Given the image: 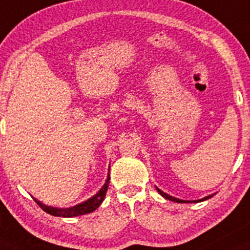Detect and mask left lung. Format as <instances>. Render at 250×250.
I'll return each mask as SVG.
<instances>
[{
	"instance_id": "8db88e82",
	"label": "left lung",
	"mask_w": 250,
	"mask_h": 250,
	"mask_svg": "<svg viewBox=\"0 0 250 250\" xmlns=\"http://www.w3.org/2000/svg\"><path fill=\"white\" fill-rule=\"evenodd\" d=\"M155 188H156V190H158V192H159V194H160L161 196H163V197H165V199L169 200V201L178 202V203H197V202H202V201H205V200H208V199H210V197H212L213 195H215V194H212V195H208V196L203 197V199H200V200H194V201H187V200H181V199H177V197H173V196H171V195L166 194V192H164L163 190H160V189H159L158 187H155Z\"/></svg>"
}]
</instances>
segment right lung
<instances>
[{
    "label": "right lung",
    "mask_w": 250,
    "mask_h": 250,
    "mask_svg": "<svg viewBox=\"0 0 250 250\" xmlns=\"http://www.w3.org/2000/svg\"><path fill=\"white\" fill-rule=\"evenodd\" d=\"M109 171V168H108ZM109 172H108V176L106 179V183L104 184V187L94 195L90 199H87L86 201L78 203V205L73 206V207H68V208H58V207H53V206H47L44 203H42L41 201H38L37 199L33 197L37 205L42 208L44 212L49 213V214L54 215V217H63V218H72V217H78V215H83V214H87V213L94 212L95 209L100 207L102 201L104 200V196H106V192L108 189V184H109Z\"/></svg>",
    "instance_id": "add662e5"
}]
</instances>
